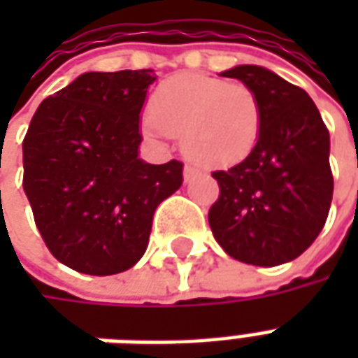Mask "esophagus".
<instances>
[{
  "mask_svg": "<svg viewBox=\"0 0 358 358\" xmlns=\"http://www.w3.org/2000/svg\"><path fill=\"white\" fill-rule=\"evenodd\" d=\"M197 174H199V171H197L195 166H192V164H186V166H184V180H186V182L195 178Z\"/></svg>",
  "mask_w": 358,
  "mask_h": 358,
  "instance_id": "1",
  "label": "esophagus"
}]
</instances>
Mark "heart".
<instances>
[{
    "label": "heart",
    "instance_id": "heart-1",
    "mask_svg": "<svg viewBox=\"0 0 358 358\" xmlns=\"http://www.w3.org/2000/svg\"><path fill=\"white\" fill-rule=\"evenodd\" d=\"M261 128L263 107L253 90L197 73L166 78L151 97V113L141 120L149 140L182 136L187 155L209 169L245 161Z\"/></svg>",
    "mask_w": 358,
    "mask_h": 358
}]
</instances>
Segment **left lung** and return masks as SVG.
I'll use <instances>...</instances> for the list:
<instances>
[{
    "label": "left lung",
    "instance_id": "1",
    "mask_svg": "<svg viewBox=\"0 0 358 358\" xmlns=\"http://www.w3.org/2000/svg\"><path fill=\"white\" fill-rule=\"evenodd\" d=\"M220 76L255 92L263 128L245 161L213 172L220 197L209 210L210 230L236 261L289 263L310 248L328 218L330 134L307 92L268 69L238 65Z\"/></svg>",
    "mask_w": 358,
    "mask_h": 358
}]
</instances>
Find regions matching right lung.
Here are the masks:
<instances>
[{"label": "right lung", "mask_w": 358, "mask_h": 358, "mask_svg": "<svg viewBox=\"0 0 358 358\" xmlns=\"http://www.w3.org/2000/svg\"><path fill=\"white\" fill-rule=\"evenodd\" d=\"M151 69L84 73L40 103L22 141L27 194L59 263L90 276L132 268L153 215L182 186L180 161L140 159Z\"/></svg>", "instance_id": "obj_1"}]
</instances>
